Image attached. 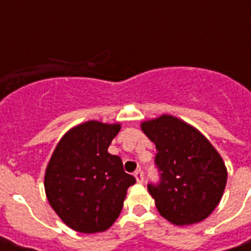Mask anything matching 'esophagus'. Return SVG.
<instances>
[{
  "label": "esophagus",
  "instance_id": "34e87169",
  "mask_svg": "<svg viewBox=\"0 0 251 251\" xmlns=\"http://www.w3.org/2000/svg\"><path fill=\"white\" fill-rule=\"evenodd\" d=\"M134 177H136L137 183H144V174H142L141 169H138L134 172Z\"/></svg>",
  "mask_w": 251,
  "mask_h": 251
}]
</instances>
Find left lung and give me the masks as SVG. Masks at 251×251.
Masks as SVG:
<instances>
[{
    "label": "left lung",
    "mask_w": 251,
    "mask_h": 251,
    "mask_svg": "<svg viewBox=\"0 0 251 251\" xmlns=\"http://www.w3.org/2000/svg\"><path fill=\"white\" fill-rule=\"evenodd\" d=\"M154 142L158 184H148L160 215L176 226L204 221L219 204L227 183L223 158L196 127L163 114L141 122Z\"/></svg>",
    "instance_id": "1"
}]
</instances>
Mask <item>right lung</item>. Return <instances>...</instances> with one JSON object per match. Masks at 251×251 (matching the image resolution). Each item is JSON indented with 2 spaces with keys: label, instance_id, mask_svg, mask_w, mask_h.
Instances as JSON below:
<instances>
[{
  "label": "right lung",
  "instance_id": "add662e5",
  "mask_svg": "<svg viewBox=\"0 0 251 251\" xmlns=\"http://www.w3.org/2000/svg\"><path fill=\"white\" fill-rule=\"evenodd\" d=\"M121 124L87 121L57 142L44 175L47 199L67 226L83 234L106 231L120 216L136 179L107 152Z\"/></svg>",
  "mask_w": 251,
  "mask_h": 251
}]
</instances>
